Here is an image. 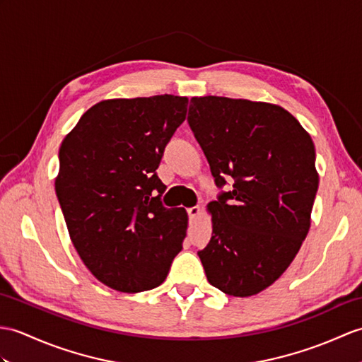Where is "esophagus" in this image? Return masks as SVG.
I'll return each mask as SVG.
<instances>
[{
	"mask_svg": "<svg viewBox=\"0 0 362 362\" xmlns=\"http://www.w3.org/2000/svg\"><path fill=\"white\" fill-rule=\"evenodd\" d=\"M200 214H202L200 206H191V208H188V216H189L191 221L197 219V217H199Z\"/></svg>",
	"mask_w": 362,
	"mask_h": 362,
	"instance_id": "esophagus-1",
	"label": "esophagus"
}]
</instances>
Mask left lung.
Segmentation results:
<instances>
[{
	"label": "left lung",
	"instance_id": "1",
	"mask_svg": "<svg viewBox=\"0 0 362 362\" xmlns=\"http://www.w3.org/2000/svg\"><path fill=\"white\" fill-rule=\"evenodd\" d=\"M217 187L208 204L213 236L199 251L208 282L248 298L279 279L310 230L319 185L310 134L284 107L228 97H192L188 112Z\"/></svg>",
	"mask_w": 362,
	"mask_h": 362
}]
</instances>
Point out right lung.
<instances>
[{"label": "right lung", "instance_id": "obj_1", "mask_svg": "<svg viewBox=\"0 0 362 362\" xmlns=\"http://www.w3.org/2000/svg\"><path fill=\"white\" fill-rule=\"evenodd\" d=\"M187 107V97L170 94L103 100L62 141L55 192L67 231L109 288L158 287L182 250L188 214L162 205L166 187L156 170Z\"/></svg>", "mask_w": 362, "mask_h": 362}]
</instances>
